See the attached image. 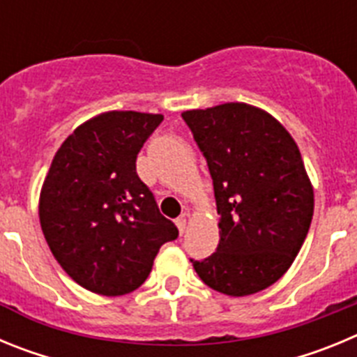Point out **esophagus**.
<instances>
[{
  "mask_svg": "<svg viewBox=\"0 0 357 357\" xmlns=\"http://www.w3.org/2000/svg\"><path fill=\"white\" fill-rule=\"evenodd\" d=\"M175 223H176V227H178V232H181V234H184V230H185V218H184V216H182V218H176Z\"/></svg>",
  "mask_w": 357,
  "mask_h": 357,
  "instance_id": "34e87169",
  "label": "esophagus"
}]
</instances>
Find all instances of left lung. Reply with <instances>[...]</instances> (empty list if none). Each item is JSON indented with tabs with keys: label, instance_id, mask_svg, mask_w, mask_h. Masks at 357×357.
I'll list each match as a JSON object with an SVG mask.
<instances>
[{
	"label": "left lung",
	"instance_id": "1",
	"mask_svg": "<svg viewBox=\"0 0 357 357\" xmlns=\"http://www.w3.org/2000/svg\"><path fill=\"white\" fill-rule=\"evenodd\" d=\"M182 119L207 160L222 229L216 252L191 263L216 291H261L291 266L313 218L298 146L275 118L247 103L188 110Z\"/></svg>",
	"mask_w": 357,
	"mask_h": 357
}]
</instances>
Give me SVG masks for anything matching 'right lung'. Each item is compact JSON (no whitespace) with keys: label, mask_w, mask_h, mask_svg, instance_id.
Masks as SVG:
<instances>
[{"label":"right lung","mask_w":357,"mask_h":357,"mask_svg":"<svg viewBox=\"0 0 357 357\" xmlns=\"http://www.w3.org/2000/svg\"><path fill=\"white\" fill-rule=\"evenodd\" d=\"M160 114L112 110L84 123L56 151L40 191V227L73 280L98 295L143 284L164 243L178 238L135 172Z\"/></svg>","instance_id":"add662e5"}]
</instances>
